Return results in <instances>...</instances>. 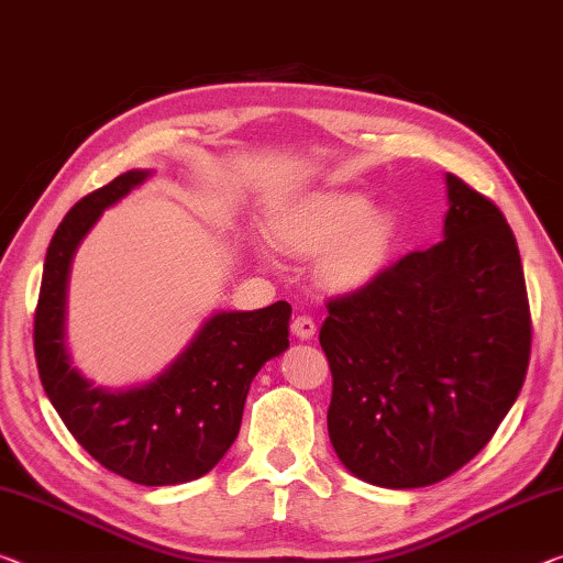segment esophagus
<instances>
[{"label": "esophagus", "mask_w": 563, "mask_h": 563, "mask_svg": "<svg viewBox=\"0 0 563 563\" xmlns=\"http://www.w3.org/2000/svg\"><path fill=\"white\" fill-rule=\"evenodd\" d=\"M291 332L297 334L299 340H311V336H314V332H317L314 319H311L309 314L294 317V319H291Z\"/></svg>", "instance_id": "34e87169"}]
</instances>
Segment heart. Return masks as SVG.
Returning a JSON list of instances; mask_svg holds the SVG:
<instances>
[{
	"mask_svg": "<svg viewBox=\"0 0 563 563\" xmlns=\"http://www.w3.org/2000/svg\"><path fill=\"white\" fill-rule=\"evenodd\" d=\"M274 244L294 256H319L317 272L332 287H360L383 269L395 244L390 211L372 209L360 191L307 196L269 219Z\"/></svg>",
	"mask_w": 563,
	"mask_h": 563,
	"instance_id": "b5f03b06",
	"label": "heart"
}]
</instances>
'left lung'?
Returning a JSON list of instances; mask_svg holds the SVG:
<instances>
[{
	"label": "left lung",
	"instance_id": "left-lung-1",
	"mask_svg": "<svg viewBox=\"0 0 563 563\" xmlns=\"http://www.w3.org/2000/svg\"><path fill=\"white\" fill-rule=\"evenodd\" d=\"M443 241L327 301V428L352 475L383 488L448 478L486 448L529 369L531 311L496 203L445 176Z\"/></svg>",
	"mask_w": 563,
	"mask_h": 563
}]
</instances>
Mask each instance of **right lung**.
I'll return each instance as SVG.
<instances>
[{
  "instance_id": "add662e5",
  "label": "right lung",
  "mask_w": 563,
  "mask_h": 563,
  "mask_svg": "<svg viewBox=\"0 0 563 563\" xmlns=\"http://www.w3.org/2000/svg\"><path fill=\"white\" fill-rule=\"evenodd\" d=\"M148 176L123 173L77 201L57 227L34 311V357L49 402L95 461L141 486H176L201 478L233 445L256 372L289 347L291 307L216 311L151 383L106 390L85 379L65 344L73 256L102 211Z\"/></svg>"
}]
</instances>
